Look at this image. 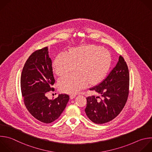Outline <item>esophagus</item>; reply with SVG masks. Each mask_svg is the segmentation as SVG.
<instances>
[{
  "label": "esophagus",
  "instance_id": "obj_1",
  "mask_svg": "<svg viewBox=\"0 0 152 152\" xmlns=\"http://www.w3.org/2000/svg\"><path fill=\"white\" fill-rule=\"evenodd\" d=\"M76 95L75 94H71L70 95V99H73V98H75L76 97Z\"/></svg>",
  "mask_w": 152,
  "mask_h": 152
}]
</instances>
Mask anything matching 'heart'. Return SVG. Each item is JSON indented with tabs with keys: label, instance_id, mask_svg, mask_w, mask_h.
Returning <instances> with one entry per match:
<instances>
[{
	"label": "heart",
	"instance_id": "obj_1",
	"mask_svg": "<svg viewBox=\"0 0 152 152\" xmlns=\"http://www.w3.org/2000/svg\"><path fill=\"white\" fill-rule=\"evenodd\" d=\"M111 56L107 49L91 45L72 49L69 54H59L54 62V70L59 76L76 69L78 72L61 77L58 81L60 89L66 93L75 94L90 82L95 85L106 75L111 64Z\"/></svg>",
	"mask_w": 152,
	"mask_h": 152
}]
</instances>
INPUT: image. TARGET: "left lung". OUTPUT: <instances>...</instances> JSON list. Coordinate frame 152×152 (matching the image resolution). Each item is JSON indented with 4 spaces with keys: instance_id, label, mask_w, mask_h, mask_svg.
<instances>
[{
    "instance_id": "left-lung-1",
    "label": "left lung",
    "mask_w": 152,
    "mask_h": 152,
    "mask_svg": "<svg viewBox=\"0 0 152 152\" xmlns=\"http://www.w3.org/2000/svg\"><path fill=\"white\" fill-rule=\"evenodd\" d=\"M129 75L124 58L119 61L108 76L99 85L89 89L99 96L86 98L85 109L88 118L94 123L103 124L115 119L124 107L129 94Z\"/></svg>"
}]
</instances>
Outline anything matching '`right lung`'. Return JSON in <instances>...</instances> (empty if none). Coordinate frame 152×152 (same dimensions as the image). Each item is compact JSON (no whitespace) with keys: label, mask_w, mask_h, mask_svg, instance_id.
Here are the masks:
<instances>
[{"label":"right lung","mask_w":152,"mask_h":152,"mask_svg":"<svg viewBox=\"0 0 152 152\" xmlns=\"http://www.w3.org/2000/svg\"><path fill=\"white\" fill-rule=\"evenodd\" d=\"M55 83L52 61L48 48L36 50L26 61L21 76V90L24 103L29 113L37 120L49 124L57 119L69 100L67 94H59L49 99L46 94L54 91Z\"/></svg>","instance_id":"right-lung-1"}]
</instances>
